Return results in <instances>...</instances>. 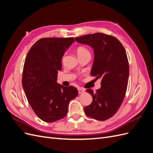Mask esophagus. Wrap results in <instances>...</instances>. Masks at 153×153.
Instances as JSON below:
<instances>
[{
	"label": "esophagus",
	"instance_id": "esophagus-1",
	"mask_svg": "<svg viewBox=\"0 0 153 153\" xmlns=\"http://www.w3.org/2000/svg\"><path fill=\"white\" fill-rule=\"evenodd\" d=\"M78 94H81L82 93H84V92H85V90L84 89H82V88H79V89H78Z\"/></svg>",
	"mask_w": 153,
	"mask_h": 153
}]
</instances>
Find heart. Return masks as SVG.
I'll return each instance as SVG.
<instances>
[{"label": "heart", "mask_w": 153, "mask_h": 153, "mask_svg": "<svg viewBox=\"0 0 153 153\" xmlns=\"http://www.w3.org/2000/svg\"><path fill=\"white\" fill-rule=\"evenodd\" d=\"M76 53L78 55H85V54H90L89 50H88L86 48L84 47H79L77 48L76 50ZM64 58V56L63 57V59Z\"/></svg>", "instance_id": "heart-1"}]
</instances>
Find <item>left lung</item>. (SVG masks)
Listing matches in <instances>:
<instances>
[{
	"label": "left lung",
	"mask_w": 153,
	"mask_h": 153,
	"mask_svg": "<svg viewBox=\"0 0 153 153\" xmlns=\"http://www.w3.org/2000/svg\"><path fill=\"white\" fill-rule=\"evenodd\" d=\"M93 49L94 57L91 75L101 79V88L91 94L92 101L84 108L88 117L105 121L112 117L121 106L127 89L129 64L126 51L115 37L94 33L75 38Z\"/></svg>",
	"instance_id": "left-lung-1"
}]
</instances>
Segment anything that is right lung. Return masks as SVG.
<instances>
[{"instance_id": "right-lung-1", "label": "right lung", "mask_w": 153, "mask_h": 153, "mask_svg": "<svg viewBox=\"0 0 153 153\" xmlns=\"http://www.w3.org/2000/svg\"><path fill=\"white\" fill-rule=\"evenodd\" d=\"M74 41L73 38H42L27 55L22 86L32 110L45 122L64 118L69 101L78 96L75 87H64L57 82L64 53Z\"/></svg>"}]
</instances>
